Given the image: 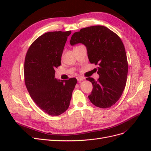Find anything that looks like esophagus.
<instances>
[{
  "label": "esophagus",
  "instance_id": "34e87169",
  "mask_svg": "<svg viewBox=\"0 0 151 151\" xmlns=\"http://www.w3.org/2000/svg\"><path fill=\"white\" fill-rule=\"evenodd\" d=\"M84 79V78H83V77H80V76L77 77V80L78 81H83Z\"/></svg>",
  "mask_w": 151,
  "mask_h": 151
}]
</instances>
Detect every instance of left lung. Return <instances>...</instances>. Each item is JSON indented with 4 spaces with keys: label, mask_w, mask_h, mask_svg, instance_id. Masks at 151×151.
Returning <instances> with one entry per match:
<instances>
[{
    "label": "left lung",
    "mask_w": 151,
    "mask_h": 151,
    "mask_svg": "<svg viewBox=\"0 0 151 151\" xmlns=\"http://www.w3.org/2000/svg\"><path fill=\"white\" fill-rule=\"evenodd\" d=\"M77 43L85 45L89 62L98 65V81L86 78L93 84L90 101L99 108L111 107L121 97L127 83L128 62L122 41L106 27L93 26L72 35L70 44Z\"/></svg>",
    "instance_id": "8db88e82"
}]
</instances>
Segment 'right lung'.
I'll return each mask as SVG.
<instances>
[{"instance_id":"1","label":"right lung","mask_w":151,"mask_h":151,"mask_svg":"<svg viewBox=\"0 0 151 151\" xmlns=\"http://www.w3.org/2000/svg\"><path fill=\"white\" fill-rule=\"evenodd\" d=\"M71 31L48 32L31 44L24 61V81L34 102L44 112L58 116L69 106L76 78L67 81L55 77Z\"/></svg>"}]
</instances>
